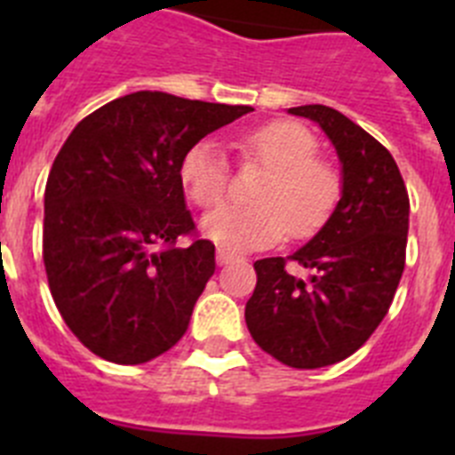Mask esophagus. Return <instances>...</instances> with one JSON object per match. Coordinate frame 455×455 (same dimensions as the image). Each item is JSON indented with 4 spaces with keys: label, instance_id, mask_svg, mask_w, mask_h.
I'll list each match as a JSON object with an SVG mask.
<instances>
[{
    "label": "esophagus",
    "instance_id": "obj_1",
    "mask_svg": "<svg viewBox=\"0 0 455 455\" xmlns=\"http://www.w3.org/2000/svg\"><path fill=\"white\" fill-rule=\"evenodd\" d=\"M232 259H235V255H232V252L223 251V248H219V251H216V262H219V267H225V264H230Z\"/></svg>",
    "mask_w": 455,
    "mask_h": 455
}]
</instances>
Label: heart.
I'll list each match as a JSON object with an SVG mask.
<instances>
[{"label":"heart","instance_id":"obj_1","mask_svg":"<svg viewBox=\"0 0 455 455\" xmlns=\"http://www.w3.org/2000/svg\"><path fill=\"white\" fill-rule=\"evenodd\" d=\"M248 162H259L255 204H225L200 220V232L223 251L246 252L293 236H309L331 216L339 198V178L331 164L316 159L319 143L307 127L273 120L239 143ZM228 162L212 140L193 143L180 159V182L198 207H214L228 191Z\"/></svg>","mask_w":455,"mask_h":455}]
</instances>
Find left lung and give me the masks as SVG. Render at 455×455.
<instances>
[{
  "mask_svg": "<svg viewBox=\"0 0 455 455\" xmlns=\"http://www.w3.org/2000/svg\"><path fill=\"white\" fill-rule=\"evenodd\" d=\"M316 123L341 164V196L319 232L293 252L307 280L284 271V257L255 262L246 325L262 351L287 367L335 364L385 319L405 267L410 200L399 166L371 134L323 104L289 108Z\"/></svg>",
  "mask_w": 455,
  "mask_h": 455,
  "instance_id": "obj_1",
  "label": "left lung"
}]
</instances>
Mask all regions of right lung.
I'll return each mask as SVG.
<instances>
[{"label":"right lung","mask_w":455,"mask_h":455,"mask_svg":"<svg viewBox=\"0 0 455 455\" xmlns=\"http://www.w3.org/2000/svg\"><path fill=\"white\" fill-rule=\"evenodd\" d=\"M251 107L139 91L72 130L45 187L43 259L52 299L84 347L143 364L187 332L214 275V243L193 230L180 182L184 152Z\"/></svg>","instance_id":"1"}]
</instances>
